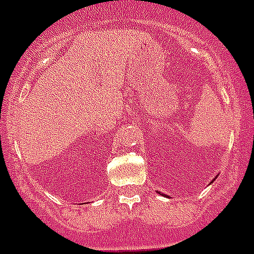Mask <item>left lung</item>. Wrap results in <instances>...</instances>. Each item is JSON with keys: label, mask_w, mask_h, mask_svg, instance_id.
Here are the masks:
<instances>
[{"label": "left lung", "mask_w": 254, "mask_h": 254, "mask_svg": "<svg viewBox=\"0 0 254 254\" xmlns=\"http://www.w3.org/2000/svg\"><path fill=\"white\" fill-rule=\"evenodd\" d=\"M215 179H216V178H215ZM211 183H213V181H211ZM157 192H158V191H157ZM158 193H161V192H158ZM161 195H163V196H167V195H165V193H161Z\"/></svg>", "instance_id": "1"}]
</instances>
